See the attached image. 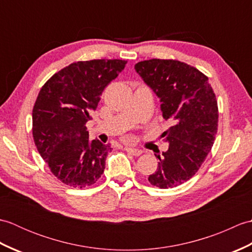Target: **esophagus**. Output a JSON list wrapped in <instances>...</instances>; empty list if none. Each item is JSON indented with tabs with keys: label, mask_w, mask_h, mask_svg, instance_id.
Listing matches in <instances>:
<instances>
[{
	"label": "esophagus",
	"mask_w": 252,
	"mask_h": 252,
	"mask_svg": "<svg viewBox=\"0 0 252 252\" xmlns=\"http://www.w3.org/2000/svg\"><path fill=\"white\" fill-rule=\"evenodd\" d=\"M126 151L127 153H130L131 155H133V156H141V155L143 154V152L141 151V149H137V148H131V147H126L125 148Z\"/></svg>",
	"instance_id": "1"
}]
</instances>
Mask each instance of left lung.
Returning a JSON list of instances; mask_svg holds the SVG:
<instances>
[{
    "instance_id": "obj_1",
    "label": "left lung",
    "mask_w": 252,
    "mask_h": 252,
    "mask_svg": "<svg viewBox=\"0 0 252 252\" xmlns=\"http://www.w3.org/2000/svg\"><path fill=\"white\" fill-rule=\"evenodd\" d=\"M135 70L160 99V108L172 126L162 133L169 148L158 159L148 181L159 189H172L199 170L215 143L218 101L208 77L195 67L173 60L137 63Z\"/></svg>"
}]
</instances>
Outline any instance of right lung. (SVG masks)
Masks as SVG:
<instances>
[{
  "instance_id": "add662e5",
  "label": "right lung",
  "mask_w": 252,
  "mask_h": 252,
  "mask_svg": "<svg viewBox=\"0 0 252 252\" xmlns=\"http://www.w3.org/2000/svg\"><path fill=\"white\" fill-rule=\"evenodd\" d=\"M126 61L77 62L42 87L32 110V135L51 172L63 184L84 189L104 173L109 144L89 140L87 122L104 89L126 67Z\"/></svg>"
}]
</instances>
